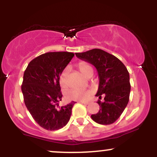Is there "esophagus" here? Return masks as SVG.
<instances>
[{
  "label": "esophagus",
  "instance_id": "obj_1",
  "mask_svg": "<svg viewBox=\"0 0 157 157\" xmlns=\"http://www.w3.org/2000/svg\"><path fill=\"white\" fill-rule=\"evenodd\" d=\"M80 102L84 104V105H89V102H87V101H80Z\"/></svg>",
  "mask_w": 157,
  "mask_h": 157
}]
</instances>
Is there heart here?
Returning <instances> with one entry per match:
<instances>
[{"mask_svg": "<svg viewBox=\"0 0 157 157\" xmlns=\"http://www.w3.org/2000/svg\"><path fill=\"white\" fill-rule=\"evenodd\" d=\"M78 68L80 72L86 77H89L90 75H93L94 69L92 66L87 63L81 62L78 64ZM69 68L66 67L60 73L59 76V82L62 88H66L68 86L67 76ZM91 94V91L89 90L83 89H71L66 92V97L68 100H76V101H82L88 98Z\"/></svg>", "mask_w": 157, "mask_h": 157, "instance_id": "b5f03b06", "label": "heart"}]
</instances>
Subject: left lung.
<instances>
[{
  "mask_svg": "<svg viewBox=\"0 0 157 157\" xmlns=\"http://www.w3.org/2000/svg\"><path fill=\"white\" fill-rule=\"evenodd\" d=\"M77 57L92 64L98 72L99 87L96 94L104 102L98 100L100 110L91 117L97 123L110 125L120 117L129 101L131 85L127 68L117 57L100 48L82 53Z\"/></svg>",
  "mask_w": 157,
  "mask_h": 157,
  "instance_id": "1",
  "label": "left lung"
}]
</instances>
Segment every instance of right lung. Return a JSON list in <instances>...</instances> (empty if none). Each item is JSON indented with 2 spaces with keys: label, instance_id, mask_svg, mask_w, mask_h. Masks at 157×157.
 <instances>
[{
  "label": "right lung",
  "instance_id": "add662e5",
  "mask_svg": "<svg viewBox=\"0 0 157 157\" xmlns=\"http://www.w3.org/2000/svg\"><path fill=\"white\" fill-rule=\"evenodd\" d=\"M74 53L48 52L29 63L23 74L21 90L25 105L35 122L48 131L62 128L69 121L75 102L59 107L62 93L59 76Z\"/></svg>",
  "mask_w": 157,
  "mask_h": 157
}]
</instances>
